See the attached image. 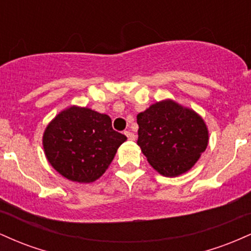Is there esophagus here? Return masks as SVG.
<instances>
[{
    "label": "esophagus",
    "mask_w": 251,
    "mask_h": 251,
    "mask_svg": "<svg viewBox=\"0 0 251 251\" xmlns=\"http://www.w3.org/2000/svg\"><path fill=\"white\" fill-rule=\"evenodd\" d=\"M124 133H125L126 137H127V139L131 140V142H133V140H135V135H134V133H132L131 131H125V132H124Z\"/></svg>",
    "instance_id": "1"
}]
</instances>
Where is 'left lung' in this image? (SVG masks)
<instances>
[{"label":"left lung","instance_id":"1","mask_svg":"<svg viewBox=\"0 0 251 251\" xmlns=\"http://www.w3.org/2000/svg\"><path fill=\"white\" fill-rule=\"evenodd\" d=\"M137 123V144L150 165L165 177L189 171L208 146L209 131L203 118L171 99L140 112Z\"/></svg>","mask_w":251,"mask_h":251}]
</instances>
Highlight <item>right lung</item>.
I'll use <instances>...</instances> for the list:
<instances>
[{
	"label": "right lung",
	"instance_id": "1",
	"mask_svg": "<svg viewBox=\"0 0 251 251\" xmlns=\"http://www.w3.org/2000/svg\"><path fill=\"white\" fill-rule=\"evenodd\" d=\"M126 135L112 128L107 114L71 106L48 124L42 144L47 160L72 181L92 183L105 174Z\"/></svg>",
	"mask_w": 251,
	"mask_h": 251
}]
</instances>
